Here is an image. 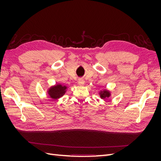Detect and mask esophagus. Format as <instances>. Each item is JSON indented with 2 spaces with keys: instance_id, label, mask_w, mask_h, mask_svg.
Instances as JSON below:
<instances>
[{
  "instance_id": "obj_1",
  "label": "esophagus",
  "mask_w": 161,
  "mask_h": 161,
  "mask_svg": "<svg viewBox=\"0 0 161 161\" xmlns=\"http://www.w3.org/2000/svg\"><path fill=\"white\" fill-rule=\"evenodd\" d=\"M78 83H79V85H83L85 84V81L83 79H79V80H78Z\"/></svg>"
}]
</instances>
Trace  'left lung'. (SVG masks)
Segmentation results:
<instances>
[{"label":"left lung","mask_w":161,"mask_h":161,"mask_svg":"<svg viewBox=\"0 0 161 161\" xmlns=\"http://www.w3.org/2000/svg\"><path fill=\"white\" fill-rule=\"evenodd\" d=\"M109 95H110L109 92H108V91H104L102 92H101V98H103V99L108 98Z\"/></svg>","instance_id":"obj_1"}]
</instances>
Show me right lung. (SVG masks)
<instances>
[{"label":"right lung","mask_w":161,"mask_h":161,"mask_svg":"<svg viewBox=\"0 0 161 161\" xmlns=\"http://www.w3.org/2000/svg\"><path fill=\"white\" fill-rule=\"evenodd\" d=\"M66 89V86H62L60 85H58L52 87L49 91V95L50 97L53 99H56L60 98L65 93Z\"/></svg>","instance_id":"obj_1"}]
</instances>
